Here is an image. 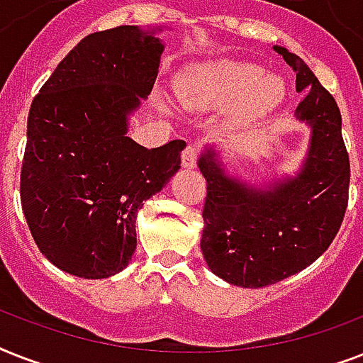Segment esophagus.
Here are the masks:
<instances>
[{
    "mask_svg": "<svg viewBox=\"0 0 363 363\" xmlns=\"http://www.w3.org/2000/svg\"><path fill=\"white\" fill-rule=\"evenodd\" d=\"M196 162H198V148L194 145H188L184 150H182V167L184 169H194L196 167Z\"/></svg>",
    "mask_w": 363,
    "mask_h": 363,
    "instance_id": "esophagus-1",
    "label": "esophagus"
}]
</instances>
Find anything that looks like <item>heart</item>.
<instances>
[{
  "label": "heart",
  "instance_id": "heart-1",
  "mask_svg": "<svg viewBox=\"0 0 363 363\" xmlns=\"http://www.w3.org/2000/svg\"><path fill=\"white\" fill-rule=\"evenodd\" d=\"M286 94L281 77L264 73L256 64L215 60L184 71L177 81V96L186 111L224 109L232 105L230 124H252L275 111Z\"/></svg>",
  "mask_w": 363,
  "mask_h": 363
}]
</instances>
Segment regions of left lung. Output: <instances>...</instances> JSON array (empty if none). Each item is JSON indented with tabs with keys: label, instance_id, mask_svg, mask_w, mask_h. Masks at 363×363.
I'll return each instance as SVG.
<instances>
[{
	"label": "left lung",
	"instance_id": "obj_1",
	"mask_svg": "<svg viewBox=\"0 0 363 363\" xmlns=\"http://www.w3.org/2000/svg\"><path fill=\"white\" fill-rule=\"evenodd\" d=\"M296 73L305 99L296 118L311 128L309 148L294 177L252 184L230 175L213 145L198 167L207 181L201 252L230 284L262 288L305 269L337 235L349 201L350 164L341 113L303 60L273 47Z\"/></svg>",
	"mask_w": 363,
	"mask_h": 363
}]
</instances>
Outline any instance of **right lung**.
<instances>
[{
    "label": "right lung",
    "mask_w": 363,
    "mask_h": 363,
    "mask_svg": "<svg viewBox=\"0 0 363 363\" xmlns=\"http://www.w3.org/2000/svg\"><path fill=\"white\" fill-rule=\"evenodd\" d=\"M158 31L90 33L31 101L22 211L45 258L69 275L121 273L135 252L137 211L181 169L184 141L145 148L128 137L158 77Z\"/></svg>",
    "instance_id": "obj_1"
}]
</instances>
